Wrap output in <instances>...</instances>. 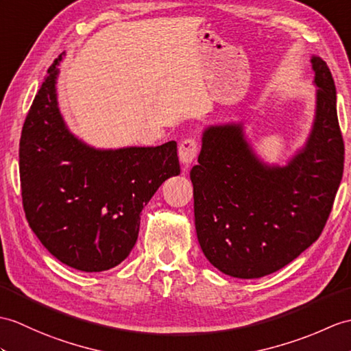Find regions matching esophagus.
I'll return each instance as SVG.
<instances>
[{"label": "esophagus", "instance_id": "esophagus-1", "mask_svg": "<svg viewBox=\"0 0 351 351\" xmlns=\"http://www.w3.org/2000/svg\"><path fill=\"white\" fill-rule=\"evenodd\" d=\"M197 151H199V146H197V142H195L194 138H190V137L184 138L181 145H179V149H178L179 160H181L184 167H189L191 165V162L195 158V156H197Z\"/></svg>", "mask_w": 351, "mask_h": 351}]
</instances>
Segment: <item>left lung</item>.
Segmentation results:
<instances>
[{"mask_svg": "<svg viewBox=\"0 0 351 351\" xmlns=\"http://www.w3.org/2000/svg\"><path fill=\"white\" fill-rule=\"evenodd\" d=\"M315 115L305 145L286 166L266 165L242 122L203 130L199 165L190 178L194 223L203 254L218 271L251 280L293 262L319 239L344 170L337 89L320 56Z\"/></svg>", "mask_w": 351, "mask_h": 351, "instance_id": "8db88e82", "label": "left lung"}]
</instances>
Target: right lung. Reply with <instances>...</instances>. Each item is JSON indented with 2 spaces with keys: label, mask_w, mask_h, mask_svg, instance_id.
I'll list each match as a JSON object with an SVG mask.
<instances>
[{
  "label": "right lung",
  "mask_w": 351,
  "mask_h": 351,
  "mask_svg": "<svg viewBox=\"0 0 351 351\" xmlns=\"http://www.w3.org/2000/svg\"><path fill=\"white\" fill-rule=\"evenodd\" d=\"M62 55L47 70L19 143L22 203L45 248L70 267L101 272L132 252L142 209L181 172L176 142L97 149L73 134L58 108Z\"/></svg>",
  "instance_id": "right-lung-1"
}]
</instances>
